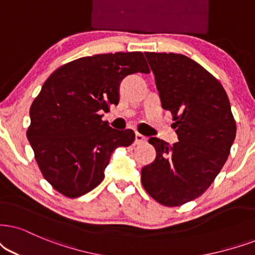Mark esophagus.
<instances>
[{
	"label": "esophagus",
	"mask_w": 255,
	"mask_h": 255,
	"mask_svg": "<svg viewBox=\"0 0 255 255\" xmlns=\"http://www.w3.org/2000/svg\"><path fill=\"white\" fill-rule=\"evenodd\" d=\"M146 140H147L146 136H143L142 134H140V133L135 134V143H136V144L146 142Z\"/></svg>",
	"instance_id": "1"
}]
</instances>
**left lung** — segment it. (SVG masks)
Wrapping results in <instances>:
<instances>
[{
    "instance_id": "obj_1",
    "label": "left lung",
    "mask_w": 255,
    "mask_h": 255,
    "mask_svg": "<svg viewBox=\"0 0 255 255\" xmlns=\"http://www.w3.org/2000/svg\"><path fill=\"white\" fill-rule=\"evenodd\" d=\"M144 55L179 141L170 146L159 137L148 140L156 157L141 170V181L154 200L174 207L196 199L214 181L230 155L237 126L224 87L204 67L182 54Z\"/></svg>"
}]
</instances>
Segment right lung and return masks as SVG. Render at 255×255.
I'll return each instance as SVG.
<instances>
[{
  "instance_id": "right-lung-1",
  "label": "right lung",
  "mask_w": 255,
  "mask_h": 255,
  "mask_svg": "<svg viewBox=\"0 0 255 255\" xmlns=\"http://www.w3.org/2000/svg\"><path fill=\"white\" fill-rule=\"evenodd\" d=\"M150 73L141 51L99 54L56 69L31 104L27 137L44 179L77 198L102 182L113 151L133 143L131 129H113L101 114L118 105L127 75Z\"/></svg>"
}]
</instances>
